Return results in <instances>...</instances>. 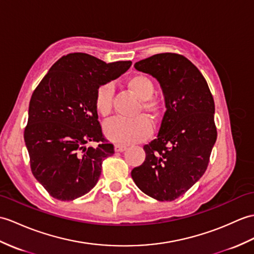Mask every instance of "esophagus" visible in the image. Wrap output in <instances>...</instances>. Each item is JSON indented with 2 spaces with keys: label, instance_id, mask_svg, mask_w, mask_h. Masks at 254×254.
Wrapping results in <instances>:
<instances>
[{
  "label": "esophagus",
  "instance_id": "esophagus-1",
  "mask_svg": "<svg viewBox=\"0 0 254 254\" xmlns=\"http://www.w3.org/2000/svg\"><path fill=\"white\" fill-rule=\"evenodd\" d=\"M127 149V146L125 145H120V144H116L115 145V151L116 152H122Z\"/></svg>",
  "mask_w": 254,
  "mask_h": 254
}]
</instances>
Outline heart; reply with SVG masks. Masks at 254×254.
<instances>
[{
	"label": "heart",
	"instance_id": "heart-1",
	"mask_svg": "<svg viewBox=\"0 0 254 254\" xmlns=\"http://www.w3.org/2000/svg\"><path fill=\"white\" fill-rule=\"evenodd\" d=\"M128 90L141 102V110L151 118H157L161 114L163 105L160 100L152 98L155 93V83L146 74H134L127 82ZM114 86L107 83L100 85L94 98V106L99 116L107 118L113 110ZM151 125L145 117L134 119H116L109 121L104 127L105 136L118 144H132L146 138L151 133Z\"/></svg>",
	"mask_w": 254,
	"mask_h": 254
}]
</instances>
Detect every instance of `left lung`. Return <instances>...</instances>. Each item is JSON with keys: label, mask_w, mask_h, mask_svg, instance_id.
<instances>
[{"label": "left lung", "mask_w": 254, "mask_h": 254, "mask_svg": "<svg viewBox=\"0 0 254 254\" xmlns=\"http://www.w3.org/2000/svg\"><path fill=\"white\" fill-rule=\"evenodd\" d=\"M134 67L158 80L167 110L157 138L144 146L145 161L131 175L149 197L172 201L208 168L217 136L213 96L201 72L183 55L156 54Z\"/></svg>", "instance_id": "8db88e82"}]
</instances>
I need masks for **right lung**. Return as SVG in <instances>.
Segmentation results:
<instances>
[{
  "label": "right lung",
  "mask_w": 254,
  "mask_h": 254,
  "mask_svg": "<svg viewBox=\"0 0 254 254\" xmlns=\"http://www.w3.org/2000/svg\"><path fill=\"white\" fill-rule=\"evenodd\" d=\"M131 64L71 53L53 64L34 90L23 137L32 174L52 197L69 201L96 185L103 161L115 150L104 138L94 98L100 85ZM94 141L96 147L86 146Z\"/></svg>",
  "instance_id": "obj_1"
}]
</instances>
